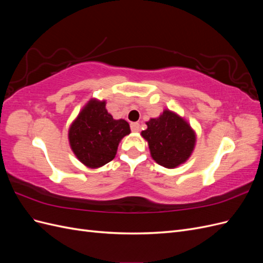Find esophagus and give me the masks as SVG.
<instances>
[{"mask_svg":"<svg viewBox=\"0 0 263 263\" xmlns=\"http://www.w3.org/2000/svg\"><path fill=\"white\" fill-rule=\"evenodd\" d=\"M130 128L134 133H138L140 129V125L138 123H132L130 124Z\"/></svg>","mask_w":263,"mask_h":263,"instance_id":"obj_1","label":"esophagus"}]
</instances>
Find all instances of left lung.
I'll use <instances>...</instances> for the list:
<instances>
[{
	"label": "left lung",
	"mask_w": 263,
	"mask_h": 263,
	"mask_svg": "<svg viewBox=\"0 0 263 263\" xmlns=\"http://www.w3.org/2000/svg\"><path fill=\"white\" fill-rule=\"evenodd\" d=\"M141 132L154 160L164 168L174 169L192 155L196 136L192 127L177 113L164 109L157 118H150Z\"/></svg>",
	"instance_id": "1"
}]
</instances>
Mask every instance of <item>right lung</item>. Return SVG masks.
Listing matches in <instances>:
<instances>
[{
  "instance_id": "obj_1",
  "label": "right lung",
  "mask_w": 263,
  "mask_h": 263,
  "mask_svg": "<svg viewBox=\"0 0 263 263\" xmlns=\"http://www.w3.org/2000/svg\"><path fill=\"white\" fill-rule=\"evenodd\" d=\"M105 105V101L90 100L69 128L71 149L79 161L91 169L112 161L119 141L130 134L129 124L114 119Z\"/></svg>"
}]
</instances>
